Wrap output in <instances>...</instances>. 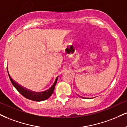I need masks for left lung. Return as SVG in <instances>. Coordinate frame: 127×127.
<instances>
[{
    "label": "left lung",
    "mask_w": 127,
    "mask_h": 127,
    "mask_svg": "<svg viewBox=\"0 0 127 127\" xmlns=\"http://www.w3.org/2000/svg\"><path fill=\"white\" fill-rule=\"evenodd\" d=\"M80 97H81V96H80Z\"/></svg>",
    "instance_id": "1"
}]
</instances>
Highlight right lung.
<instances>
[{
  "mask_svg": "<svg viewBox=\"0 0 127 127\" xmlns=\"http://www.w3.org/2000/svg\"><path fill=\"white\" fill-rule=\"evenodd\" d=\"M7 73H8L9 77V79L10 81H11L12 85H13V86L16 88V89L17 90L22 96H24V97H26V98L33 100V101L39 102L42 101V100H46V99H48L49 97L52 95L53 92H54L55 86H56L58 80V77H57V78L55 80V82H54V83H53V85H52L51 88L48 89L47 91L41 92H36L32 91H31V90H29L28 89L21 86V85H20L19 84H18L17 82H16L15 81L13 80L11 76H10L7 67Z\"/></svg>",
  "mask_w": 127,
  "mask_h": 127,
  "instance_id": "add662e5",
  "label": "right lung"
}]
</instances>
